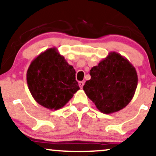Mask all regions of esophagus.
I'll return each mask as SVG.
<instances>
[{
    "mask_svg": "<svg viewBox=\"0 0 156 156\" xmlns=\"http://www.w3.org/2000/svg\"><path fill=\"white\" fill-rule=\"evenodd\" d=\"M83 85H84V82H83V81H80V82H79V86H80V88H83Z\"/></svg>",
    "mask_w": 156,
    "mask_h": 156,
    "instance_id": "34e87169",
    "label": "esophagus"
}]
</instances>
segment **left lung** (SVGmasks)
Wrapping results in <instances>:
<instances>
[{"instance_id": "1", "label": "left lung", "mask_w": 156, "mask_h": 156, "mask_svg": "<svg viewBox=\"0 0 156 156\" xmlns=\"http://www.w3.org/2000/svg\"><path fill=\"white\" fill-rule=\"evenodd\" d=\"M90 75L91 78L83 89L102 113L119 111L133 99L138 81L137 71L119 53L109 52L98 66L93 67Z\"/></svg>"}]
</instances>
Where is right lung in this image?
I'll list each match as a JSON object with an SVG mask.
<instances>
[{
	"label": "right lung",
	"instance_id": "right-lung-1",
	"mask_svg": "<svg viewBox=\"0 0 156 156\" xmlns=\"http://www.w3.org/2000/svg\"><path fill=\"white\" fill-rule=\"evenodd\" d=\"M27 81L35 101L50 110L63 107L80 89L76 70L56 47L47 49L32 60Z\"/></svg>",
	"mask_w": 156,
	"mask_h": 156
}]
</instances>
